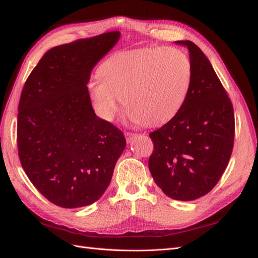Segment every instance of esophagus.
Masks as SVG:
<instances>
[{
  "label": "esophagus",
  "mask_w": 258,
  "mask_h": 258,
  "mask_svg": "<svg viewBox=\"0 0 258 258\" xmlns=\"http://www.w3.org/2000/svg\"><path fill=\"white\" fill-rule=\"evenodd\" d=\"M135 138H137V134H132V132H127V134H126V141H127V143H131V141Z\"/></svg>",
  "instance_id": "obj_1"
}]
</instances>
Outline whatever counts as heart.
Here are the masks:
<instances>
[{
  "instance_id": "heart-1",
  "label": "heart",
  "mask_w": 258,
  "mask_h": 258,
  "mask_svg": "<svg viewBox=\"0 0 258 258\" xmlns=\"http://www.w3.org/2000/svg\"><path fill=\"white\" fill-rule=\"evenodd\" d=\"M97 74L98 79L87 83V91L101 118L112 120L121 99L130 119L157 126L182 107L191 82V66L182 50L162 46L115 54L99 67Z\"/></svg>"
}]
</instances>
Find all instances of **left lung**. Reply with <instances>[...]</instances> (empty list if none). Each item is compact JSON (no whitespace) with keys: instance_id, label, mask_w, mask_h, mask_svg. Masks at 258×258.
<instances>
[{"instance_id":"1","label":"left lung","mask_w":258,"mask_h":258,"mask_svg":"<svg viewBox=\"0 0 258 258\" xmlns=\"http://www.w3.org/2000/svg\"><path fill=\"white\" fill-rule=\"evenodd\" d=\"M175 44L188 49L191 82L173 118L150 134L154 152L148 168L168 197L190 201L213 189L227 167L235 116L231 101L206 54L190 41Z\"/></svg>"}]
</instances>
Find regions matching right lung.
I'll use <instances>...</instances> for the list:
<instances>
[{"mask_svg": "<svg viewBox=\"0 0 258 258\" xmlns=\"http://www.w3.org/2000/svg\"><path fill=\"white\" fill-rule=\"evenodd\" d=\"M120 38L119 31L60 45L29 75L18 106L21 166L53 205L96 202L110 184L126 140L99 118L87 91L92 69Z\"/></svg>", "mask_w": 258, "mask_h": 258, "instance_id": "add662e5", "label": "right lung"}]
</instances>
